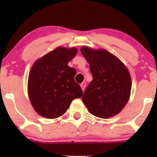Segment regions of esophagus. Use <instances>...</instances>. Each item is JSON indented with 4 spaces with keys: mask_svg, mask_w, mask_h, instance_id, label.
Returning <instances> with one entry per match:
<instances>
[{
    "mask_svg": "<svg viewBox=\"0 0 157 157\" xmlns=\"http://www.w3.org/2000/svg\"><path fill=\"white\" fill-rule=\"evenodd\" d=\"M80 86H81V89H82V91H84L85 89H86V82H82V83L80 84Z\"/></svg>",
    "mask_w": 157,
    "mask_h": 157,
    "instance_id": "34e87169",
    "label": "esophagus"
}]
</instances>
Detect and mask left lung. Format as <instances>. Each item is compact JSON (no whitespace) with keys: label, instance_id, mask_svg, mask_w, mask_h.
Instances as JSON below:
<instances>
[{"label":"left lung","instance_id":"left-lung-1","mask_svg":"<svg viewBox=\"0 0 157 157\" xmlns=\"http://www.w3.org/2000/svg\"><path fill=\"white\" fill-rule=\"evenodd\" d=\"M80 52L89 63L93 76L84 91L82 102L88 111L97 117H112L128 101L130 73L121 60L105 49H93L85 46Z\"/></svg>","mask_w":157,"mask_h":157}]
</instances>
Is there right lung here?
Here are the masks:
<instances>
[{"label": "right lung", "mask_w": 157, "mask_h": 157, "mask_svg": "<svg viewBox=\"0 0 157 157\" xmlns=\"http://www.w3.org/2000/svg\"><path fill=\"white\" fill-rule=\"evenodd\" d=\"M77 48H56L32 65L28 79V94L35 111L47 119L62 116L71 101L82 97L80 85L75 81L76 70L68 63Z\"/></svg>", "instance_id": "obj_1"}]
</instances>
